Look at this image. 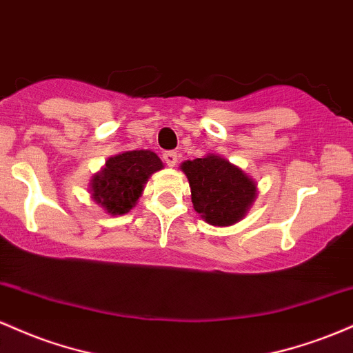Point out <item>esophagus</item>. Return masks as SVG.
Masks as SVG:
<instances>
[{"instance_id": "1", "label": "esophagus", "mask_w": 353, "mask_h": 353, "mask_svg": "<svg viewBox=\"0 0 353 353\" xmlns=\"http://www.w3.org/2000/svg\"><path fill=\"white\" fill-rule=\"evenodd\" d=\"M163 161L168 166H175L178 163V153L176 152H165Z\"/></svg>"}]
</instances>
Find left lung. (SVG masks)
<instances>
[{"instance_id": "8db88e82", "label": "left lung", "mask_w": 353, "mask_h": 353, "mask_svg": "<svg viewBox=\"0 0 353 353\" xmlns=\"http://www.w3.org/2000/svg\"><path fill=\"white\" fill-rule=\"evenodd\" d=\"M181 172L188 178L195 212L215 227L240 221L256 198L253 178L221 157L183 161Z\"/></svg>"}]
</instances>
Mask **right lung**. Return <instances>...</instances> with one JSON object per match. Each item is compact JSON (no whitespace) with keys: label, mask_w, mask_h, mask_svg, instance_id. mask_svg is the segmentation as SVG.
<instances>
[{"label":"right lung","mask_w":353,"mask_h":353,"mask_svg":"<svg viewBox=\"0 0 353 353\" xmlns=\"http://www.w3.org/2000/svg\"><path fill=\"white\" fill-rule=\"evenodd\" d=\"M161 168V160L150 150L114 155L91 178V198L110 215H123L134 207L148 178Z\"/></svg>","instance_id":"right-lung-1"}]
</instances>
